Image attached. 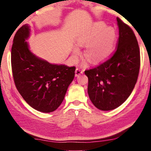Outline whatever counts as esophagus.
I'll return each mask as SVG.
<instances>
[{
	"label": "esophagus",
	"mask_w": 151,
	"mask_h": 151,
	"mask_svg": "<svg viewBox=\"0 0 151 151\" xmlns=\"http://www.w3.org/2000/svg\"><path fill=\"white\" fill-rule=\"evenodd\" d=\"M83 73V70H81L80 68H76V70H75V76H78L81 74Z\"/></svg>",
	"instance_id": "34e87169"
}]
</instances>
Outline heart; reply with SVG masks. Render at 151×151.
<instances>
[{
	"label": "heart",
	"instance_id": "1",
	"mask_svg": "<svg viewBox=\"0 0 151 151\" xmlns=\"http://www.w3.org/2000/svg\"><path fill=\"white\" fill-rule=\"evenodd\" d=\"M116 41V33L112 27H106L102 22H97L82 32L76 42L80 47L85 46L84 57L93 64L106 60L113 52ZM75 56L80 54L77 47L73 48Z\"/></svg>",
	"mask_w": 151,
	"mask_h": 151
}]
</instances>
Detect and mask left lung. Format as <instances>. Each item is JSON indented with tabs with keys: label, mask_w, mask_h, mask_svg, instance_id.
<instances>
[{
	"label": "left lung",
	"mask_w": 151,
	"mask_h": 151,
	"mask_svg": "<svg viewBox=\"0 0 151 151\" xmlns=\"http://www.w3.org/2000/svg\"><path fill=\"white\" fill-rule=\"evenodd\" d=\"M119 37L112 57L93 68L85 71L88 78L91 101L101 111L117 108L131 94L140 69V49L131 27L116 18Z\"/></svg>",
	"instance_id": "8db88e82"
}]
</instances>
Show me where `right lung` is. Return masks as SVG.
Masks as SVG:
<instances>
[{
    "label": "right lung",
    "mask_w": 151,
    "mask_h": 151,
    "mask_svg": "<svg viewBox=\"0 0 151 151\" xmlns=\"http://www.w3.org/2000/svg\"><path fill=\"white\" fill-rule=\"evenodd\" d=\"M30 27L17 30L11 49V66L15 86L24 100L35 110L51 112L65 99L68 86L75 77V66L54 65L30 52L25 41Z\"/></svg>",
    "instance_id": "obj_1"
}]
</instances>
